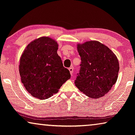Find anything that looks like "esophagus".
<instances>
[{
  "mask_svg": "<svg viewBox=\"0 0 135 135\" xmlns=\"http://www.w3.org/2000/svg\"><path fill=\"white\" fill-rule=\"evenodd\" d=\"M68 70L70 71V74H71V75L73 76V68H71V67L69 68H68Z\"/></svg>",
  "mask_w": 135,
  "mask_h": 135,
  "instance_id": "34e87169",
  "label": "esophagus"
}]
</instances>
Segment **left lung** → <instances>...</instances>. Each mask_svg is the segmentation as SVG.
Returning <instances> with one entry per match:
<instances>
[{"instance_id": "obj_1", "label": "left lung", "mask_w": 135, "mask_h": 135, "mask_svg": "<svg viewBox=\"0 0 135 135\" xmlns=\"http://www.w3.org/2000/svg\"><path fill=\"white\" fill-rule=\"evenodd\" d=\"M77 49L82 62L76 86L88 97H102L117 80L119 66L117 56L97 41L78 43Z\"/></svg>"}]
</instances>
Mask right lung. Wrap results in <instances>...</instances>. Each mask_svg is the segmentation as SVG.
Here are the masks:
<instances>
[{
    "label": "right lung",
    "instance_id": "right-lung-1",
    "mask_svg": "<svg viewBox=\"0 0 135 135\" xmlns=\"http://www.w3.org/2000/svg\"><path fill=\"white\" fill-rule=\"evenodd\" d=\"M57 49L58 44L55 40L42 37L30 42L21 55L19 65L21 82L33 97L47 99L70 79L69 70L64 67Z\"/></svg>",
    "mask_w": 135,
    "mask_h": 135
}]
</instances>
